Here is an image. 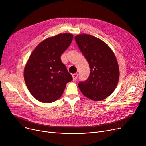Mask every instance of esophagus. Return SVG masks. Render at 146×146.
<instances>
[{"instance_id": "1", "label": "esophagus", "mask_w": 146, "mask_h": 146, "mask_svg": "<svg viewBox=\"0 0 146 146\" xmlns=\"http://www.w3.org/2000/svg\"><path fill=\"white\" fill-rule=\"evenodd\" d=\"M72 76H73V80H76V79H78V73H74V74H72Z\"/></svg>"}]
</instances>
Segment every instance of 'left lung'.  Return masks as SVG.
Masks as SVG:
<instances>
[{
    "label": "left lung",
    "mask_w": 146,
    "mask_h": 146,
    "mask_svg": "<svg viewBox=\"0 0 146 146\" xmlns=\"http://www.w3.org/2000/svg\"><path fill=\"white\" fill-rule=\"evenodd\" d=\"M74 39L90 68L88 79L80 81L79 88L86 97L94 101L103 100L113 92L119 80L114 53L106 43L92 35L80 34Z\"/></svg>",
    "instance_id": "left-lung-1"
}]
</instances>
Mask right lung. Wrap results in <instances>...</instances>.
I'll return each mask as SVG.
<instances>
[{
	"mask_svg": "<svg viewBox=\"0 0 146 146\" xmlns=\"http://www.w3.org/2000/svg\"><path fill=\"white\" fill-rule=\"evenodd\" d=\"M71 34H60L41 42L31 54L24 68V80L31 95L44 103L54 102L62 95L72 76L61 60L70 46Z\"/></svg>",
	"mask_w": 146,
	"mask_h": 146,
	"instance_id": "right-lung-1",
	"label": "right lung"
}]
</instances>
